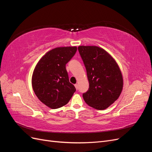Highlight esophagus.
Masks as SVG:
<instances>
[{
    "label": "esophagus",
    "instance_id": "34e87169",
    "mask_svg": "<svg viewBox=\"0 0 152 152\" xmlns=\"http://www.w3.org/2000/svg\"><path fill=\"white\" fill-rule=\"evenodd\" d=\"M74 86H75V88H76V89L77 90V89H78V84H75Z\"/></svg>",
    "mask_w": 152,
    "mask_h": 152
}]
</instances>
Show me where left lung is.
<instances>
[{"label": "left lung", "instance_id": "left-lung-1", "mask_svg": "<svg viewBox=\"0 0 152 152\" xmlns=\"http://www.w3.org/2000/svg\"><path fill=\"white\" fill-rule=\"evenodd\" d=\"M87 71L89 89L82 96L85 102L96 110L109 107L120 96L123 89L121 69L104 49L94 45L78 47Z\"/></svg>", "mask_w": 152, "mask_h": 152}]
</instances>
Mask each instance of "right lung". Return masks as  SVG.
Returning a JSON list of instances; mask_svg holds the SVG:
<instances>
[{"mask_svg":"<svg viewBox=\"0 0 152 152\" xmlns=\"http://www.w3.org/2000/svg\"><path fill=\"white\" fill-rule=\"evenodd\" d=\"M76 46L58 47L50 50L37 64L31 85L37 97L50 108L66 104L76 89L69 81L66 64L77 52Z\"/></svg>","mask_w":152,"mask_h":152,"instance_id":"right-lung-1","label":"right lung"}]
</instances>
